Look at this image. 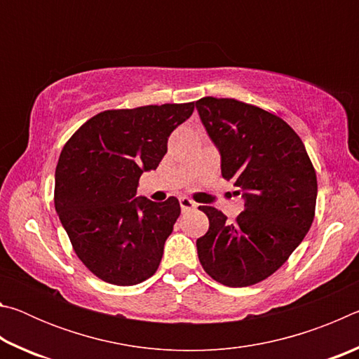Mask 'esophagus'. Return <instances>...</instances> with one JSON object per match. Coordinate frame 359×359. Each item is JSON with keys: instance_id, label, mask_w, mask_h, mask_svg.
<instances>
[{"instance_id": "34e87169", "label": "esophagus", "mask_w": 359, "mask_h": 359, "mask_svg": "<svg viewBox=\"0 0 359 359\" xmlns=\"http://www.w3.org/2000/svg\"><path fill=\"white\" fill-rule=\"evenodd\" d=\"M179 203H180V208H182V210H184V212L191 210V209L196 208V203H193L190 198H180Z\"/></svg>"}]
</instances>
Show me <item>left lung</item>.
Instances as JSON below:
<instances>
[{
  "instance_id": "8db88e82",
  "label": "left lung",
  "mask_w": 359,
  "mask_h": 359,
  "mask_svg": "<svg viewBox=\"0 0 359 359\" xmlns=\"http://www.w3.org/2000/svg\"><path fill=\"white\" fill-rule=\"evenodd\" d=\"M196 109L218 149L222 175L244 198L234 223L201 205L209 231L196 241L204 271L226 287H250L288 259L312 226L317 174L283 118L233 98L205 96Z\"/></svg>"
}]
</instances>
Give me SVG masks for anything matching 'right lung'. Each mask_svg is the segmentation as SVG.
Returning <instances> with one entry per match:
<instances>
[{
    "mask_svg": "<svg viewBox=\"0 0 359 359\" xmlns=\"http://www.w3.org/2000/svg\"><path fill=\"white\" fill-rule=\"evenodd\" d=\"M194 111L185 104L104 111L79 128L55 171V210L79 259L101 280L130 287L156 272L180 215L179 199L137 198L168 137Z\"/></svg>",
    "mask_w": 359,
    "mask_h": 359,
    "instance_id": "obj_1",
    "label": "right lung"
}]
</instances>
